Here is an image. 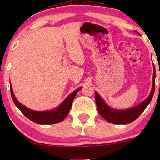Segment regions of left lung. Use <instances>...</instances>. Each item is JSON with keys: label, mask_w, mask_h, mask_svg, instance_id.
Here are the masks:
<instances>
[{"label": "left lung", "mask_w": 160, "mask_h": 160, "mask_svg": "<svg viewBox=\"0 0 160 160\" xmlns=\"http://www.w3.org/2000/svg\"><path fill=\"white\" fill-rule=\"evenodd\" d=\"M155 71H154V75H153V86L151 92L149 96L142 102L138 106L134 107V108L127 109V110H114L107 106L103 100L100 97V95L95 92V101L98 112L104 118L106 121L111 123L116 124H126L132 122L138 118L142 112L145 110L146 106L149 104L152 100L153 95H154L155 90Z\"/></svg>", "instance_id": "left-lung-1"}]
</instances>
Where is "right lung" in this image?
<instances>
[{
  "instance_id": "add662e5",
  "label": "right lung",
  "mask_w": 160,
  "mask_h": 160,
  "mask_svg": "<svg viewBox=\"0 0 160 160\" xmlns=\"http://www.w3.org/2000/svg\"><path fill=\"white\" fill-rule=\"evenodd\" d=\"M81 87L73 92L57 109L48 111H36L28 108L27 107L19 102L18 100L14 97L12 85L10 86L11 95H12V100L14 102L15 106L20 110L21 112L26 117L35 122V123L39 124H56L62 121L68 114L70 109L71 108L72 102H73V99L76 97V93L79 91Z\"/></svg>"
}]
</instances>
